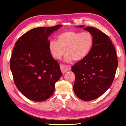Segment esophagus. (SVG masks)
I'll use <instances>...</instances> for the list:
<instances>
[{
	"instance_id": "esophagus-1",
	"label": "esophagus",
	"mask_w": 126,
	"mask_h": 126,
	"mask_svg": "<svg viewBox=\"0 0 126 126\" xmlns=\"http://www.w3.org/2000/svg\"><path fill=\"white\" fill-rule=\"evenodd\" d=\"M60 69L63 74H64L65 72L70 71L71 70V67L69 66H66L64 64H61L60 65Z\"/></svg>"
}]
</instances>
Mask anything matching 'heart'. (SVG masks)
<instances>
[{
	"instance_id": "b5f03b06",
	"label": "heart",
	"mask_w": 126,
	"mask_h": 126,
	"mask_svg": "<svg viewBox=\"0 0 126 126\" xmlns=\"http://www.w3.org/2000/svg\"><path fill=\"white\" fill-rule=\"evenodd\" d=\"M52 40L49 43V50L54 58L60 59L66 53L64 61L71 63L81 62L89 54L94 44V37L88 32L68 31Z\"/></svg>"
}]
</instances>
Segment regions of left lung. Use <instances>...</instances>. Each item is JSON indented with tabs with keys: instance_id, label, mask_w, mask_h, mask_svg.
Returning <instances> with one entry per match:
<instances>
[{
	"instance_id": "left-lung-1",
	"label": "left lung",
	"mask_w": 126,
	"mask_h": 126,
	"mask_svg": "<svg viewBox=\"0 0 126 126\" xmlns=\"http://www.w3.org/2000/svg\"><path fill=\"white\" fill-rule=\"evenodd\" d=\"M83 29L93 35V46L86 58L74 64L71 70L75 75V94L82 100L90 101L101 96L111 86L118 60L115 47L107 35L92 27Z\"/></svg>"
}]
</instances>
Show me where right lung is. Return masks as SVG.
Returning <instances> with one entry per match:
<instances>
[{
	"mask_svg": "<svg viewBox=\"0 0 126 126\" xmlns=\"http://www.w3.org/2000/svg\"><path fill=\"white\" fill-rule=\"evenodd\" d=\"M62 26L33 28L22 35L15 45L10 68L18 89L30 100L48 99L62 75L59 64L49 51L48 40Z\"/></svg>",
	"mask_w": 126,
	"mask_h": 126,
	"instance_id": "right-lung-1",
	"label": "right lung"
}]
</instances>
